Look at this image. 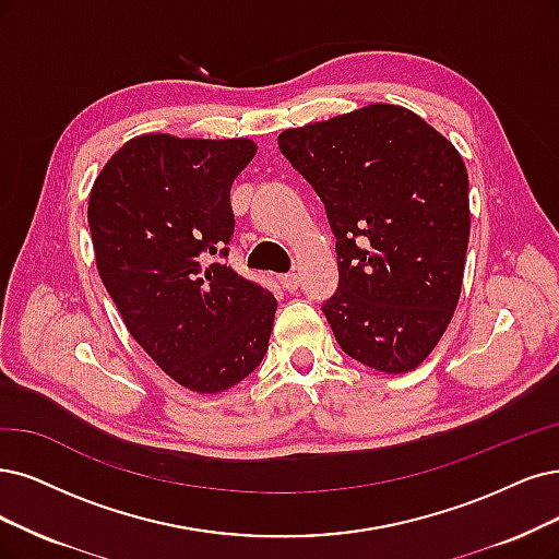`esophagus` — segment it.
Listing matches in <instances>:
<instances>
[{
  "label": "esophagus",
  "instance_id": "34e87169",
  "mask_svg": "<svg viewBox=\"0 0 559 559\" xmlns=\"http://www.w3.org/2000/svg\"><path fill=\"white\" fill-rule=\"evenodd\" d=\"M281 283H283V287H285L287 293H293V290H297V287H299V276L297 274H283Z\"/></svg>",
  "mask_w": 559,
  "mask_h": 559
}]
</instances>
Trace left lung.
<instances>
[{
    "mask_svg": "<svg viewBox=\"0 0 559 559\" xmlns=\"http://www.w3.org/2000/svg\"><path fill=\"white\" fill-rule=\"evenodd\" d=\"M278 147L322 198L338 293L324 304L343 353L386 376L436 349L456 311L469 241L467 170L419 115L368 103L287 129Z\"/></svg>",
    "mask_w": 559,
    "mask_h": 559,
    "instance_id": "8db88e82",
    "label": "left lung"
}]
</instances>
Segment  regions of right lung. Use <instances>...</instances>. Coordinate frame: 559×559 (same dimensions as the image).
Returning <instances> with one entry per match:
<instances>
[{
	"mask_svg": "<svg viewBox=\"0 0 559 559\" xmlns=\"http://www.w3.org/2000/svg\"><path fill=\"white\" fill-rule=\"evenodd\" d=\"M258 152L248 138L144 133L94 179L87 221L98 276L129 334L165 376L221 394L260 366L276 299L225 262L230 186Z\"/></svg>",
	"mask_w": 559,
	"mask_h": 559,
	"instance_id": "add662e5",
	"label": "right lung"
}]
</instances>
